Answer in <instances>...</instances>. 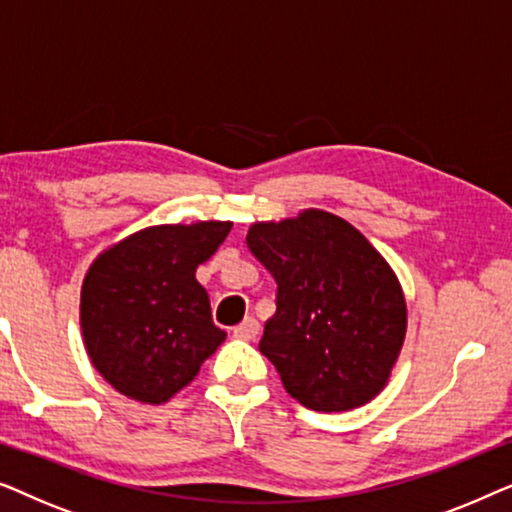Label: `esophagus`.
I'll return each instance as SVG.
<instances>
[{"label": "esophagus", "instance_id": "1", "mask_svg": "<svg viewBox=\"0 0 512 512\" xmlns=\"http://www.w3.org/2000/svg\"><path fill=\"white\" fill-rule=\"evenodd\" d=\"M258 331H261L258 321L254 317H247L233 328V335H235V338H240V340H254Z\"/></svg>", "mask_w": 512, "mask_h": 512}]
</instances>
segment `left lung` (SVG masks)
<instances>
[{
    "mask_svg": "<svg viewBox=\"0 0 512 512\" xmlns=\"http://www.w3.org/2000/svg\"><path fill=\"white\" fill-rule=\"evenodd\" d=\"M247 247L277 282V310L258 349L284 389L317 412L352 410L380 394L408 324L401 284L380 251L319 209L254 223Z\"/></svg>",
    "mask_w": 512,
    "mask_h": 512,
    "instance_id": "left-lung-1",
    "label": "left lung"
}]
</instances>
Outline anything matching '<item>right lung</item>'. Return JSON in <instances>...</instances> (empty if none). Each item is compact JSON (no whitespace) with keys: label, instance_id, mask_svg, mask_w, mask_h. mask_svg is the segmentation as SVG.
I'll return each mask as SVG.
<instances>
[{"label":"right lung","instance_id":"1","mask_svg":"<svg viewBox=\"0 0 512 512\" xmlns=\"http://www.w3.org/2000/svg\"><path fill=\"white\" fill-rule=\"evenodd\" d=\"M230 228V221L153 226L90 265L81 289L83 342L97 373L123 396L165 403L226 340L195 270Z\"/></svg>","mask_w":512,"mask_h":512}]
</instances>
